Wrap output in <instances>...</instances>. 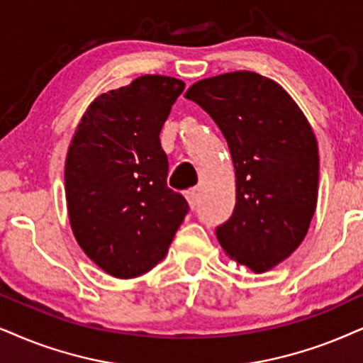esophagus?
Returning a JSON list of instances; mask_svg holds the SVG:
<instances>
[{"mask_svg":"<svg viewBox=\"0 0 363 363\" xmlns=\"http://www.w3.org/2000/svg\"><path fill=\"white\" fill-rule=\"evenodd\" d=\"M186 199H187V203H189L191 209H196V206H197V191L196 189L187 191L186 192Z\"/></svg>","mask_w":363,"mask_h":363,"instance_id":"obj_1","label":"esophagus"}]
</instances>
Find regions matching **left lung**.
<instances>
[{"mask_svg": "<svg viewBox=\"0 0 363 363\" xmlns=\"http://www.w3.org/2000/svg\"><path fill=\"white\" fill-rule=\"evenodd\" d=\"M186 99L223 132L236 172V206L216 228L238 263L263 273L305 240L318 196L320 157L313 130L277 82L233 72L197 82Z\"/></svg>", "mask_w": 363, "mask_h": 363, "instance_id": "obj_1", "label": "left lung"}]
</instances>
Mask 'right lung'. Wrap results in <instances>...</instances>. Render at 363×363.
<instances>
[{
	"mask_svg": "<svg viewBox=\"0 0 363 363\" xmlns=\"http://www.w3.org/2000/svg\"><path fill=\"white\" fill-rule=\"evenodd\" d=\"M184 82L144 75L102 94L82 117L65 164L70 224L85 255L116 278L150 272L189 213L167 187L159 134Z\"/></svg>",
	"mask_w": 363,
	"mask_h": 363,
	"instance_id": "right-lung-1",
	"label": "right lung"
}]
</instances>
